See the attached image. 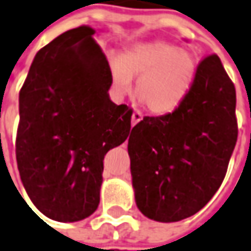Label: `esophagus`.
I'll list each match as a JSON object with an SVG mask.
<instances>
[{"instance_id":"34e87169","label":"esophagus","mask_w":251,"mask_h":251,"mask_svg":"<svg viewBox=\"0 0 251 251\" xmlns=\"http://www.w3.org/2000/svg\"><path fill=\"white\" fill-rule=\"evenodd\" d=\"M141 119H143V115H141L139 111L133 112L132 114V126H134L136 124H139Z\"/></svg>"}]
</instances>
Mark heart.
I'll return each instance as SVG.
<instances>
[{"mask_svg": "<svg viewBox=\"0 0 251 251\" xmlns=\"http://www.w3.org/2000/svg\"><path fill=\"white\" fill-rule=\"evenodd\" d=\"M197 73L188 50L166 42H140L126 48L118 61L111 60L114 89L126 95L136 82V97L155 115L173 112L188 95Z\"/></svg>", "mask_w": 251, "mask_h": 251, "instance_id": "1", "label": "heart"}]
</instances>
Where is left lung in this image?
Wrapping results in <instances>:
<instances>
[{
    "instance_id": "obj_1",
    "label": "left lung",
    "mask_w": 251,
    "mask_h": 251,
    "mask_svg": "<svg viewBox=\"0 0 251 251\" xmlns=\"http://www.w3.org/2000/svg\"><path fill=\"white\" fill-rule=\"evenodd\" d=\"M236 92L217 54L197 68L175 111L144 117L127 143L139 210L159 223L194 216L217 192L238 139Z\"/></svg>"
}]
</instances>
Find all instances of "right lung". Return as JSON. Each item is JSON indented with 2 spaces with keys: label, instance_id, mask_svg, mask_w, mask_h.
I'll use <instances>...</instances> for the list:
<instances>
[{
  "label": "right lung",
  "instance_id": "right-lung-1",
  "mask_svg": "<svg viewBox=\"0 0 251 251\" xmlns=\"http://www.w3.org/2000/svg\"><path fill=\"white\" fill-rule=\"evenodd\" d=\"M95 32L81 25L40 49L19 93L20 178L32 204L60 223L96 211L104 155L130 132L132 110L110 99L111 70Z\"/></svg>",
  "mask_w": 251,
  "mask_h": 251
}]
</instances>
